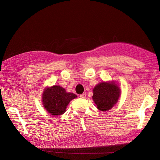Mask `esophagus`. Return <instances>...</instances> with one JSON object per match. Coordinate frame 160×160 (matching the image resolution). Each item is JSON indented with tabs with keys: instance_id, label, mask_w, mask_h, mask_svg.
Returning <instances> with one entry per match:
<instances>
[{
	"instance_id": "esophagus-1",
	"label": "esophagus",
	"mask_w": 160,
	"mask_h": 160,
	"mask_svg": "<svg viewBox=\"0 0 160 160\" xmlns=\"http://www.w3.org/2000/svg\"><path fill=\"white\" fill-rule=\"evenodd\" d=\"M79 97L81 98H82V99H85V98H86V93H83V94H81V95H79Z\"/></svg>"
}]
</instances>
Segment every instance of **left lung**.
<instances>
[{"label":"left lung","mask_w":160,"mask_h":160,"mask_svg":"<svg viewBox=\"0 0 160 160\" xmlns=\"http://www.w3.org/2000/svg\"><path fill=\"white\" fill-rule=\"evenodd\" d=\"M92 97L97 108L100 111H108L117 103L120 96V89L114 81L102 82L93 89Z\"/></svg>","instance_id":"1"}]
</instances>
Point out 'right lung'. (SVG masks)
<instances>
[{
    "instance_id": "1",
    "label": "right lung",
    "mask_w": 160,
    "mask_h": 160,
    "mask_svg": "<svg viewBox=\"0 0 160 160\" xmlns=\"http://www.w3.org/2000/svg\"><path fill=\"white\" fill-rule=\"evenodd\" d=\"M72 93H67L59 85H54L46 88L43 91L42 101L45 109L53 115L63 114L70 101L77 98Z\"/></svg>"
}]
</instances>
